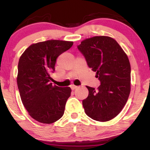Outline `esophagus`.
<instances>
[{
  "label": "esophagus",
  "instance_id": "1",
  "mask_svg": "<svg viewBox=\"0 0 150 150\" xmlns=\"http://www.w3.org/2000/svg\"><path fill=\"white\" fill-rule=\"evenodd\" d=\"M70 87H71V88L72 90H75V88H77L78 87H77V86L74 85H71L70 86Z\"/></svg>",
  "mask_w": 150,
  "mask_h": 150
}]
</instances>
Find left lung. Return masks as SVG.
<instances>
[{
  "mask_svg": "<svg viewBox=\"0 0 150 150\" xmlns=\"http://www.w3.org/2000/svg\"><path fill=\"white\" fill-rule=\"evenodd\" d=\"M77 48L100 82L97 89L87 86L88 95L83 100L86 115L96 121L110 120L122 110L130 93L128 56L117 42L108 36L86 39Z\"/></svg>",
  "mask_w": 150,
  "mask_h": 150,
  "instance_id": "8db88e82",
  "label": "left lung"
}]
</instances>
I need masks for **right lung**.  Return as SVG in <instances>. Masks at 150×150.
<instances>
[{"label": "right lung", "instance_id": "1", "mask_svg": "<svg viewBox=\"0 0 150 150\" xmlns=\"http://www.w3.org/2000/svg\"><path fill=\"white\" fill-rule=\"evenodd\" d=\"M73 44L55 40L39 42L29 46L20 57L17 84L20 98L31 117L40 122H55L64 114L71 89L53 85L50 74L54 72L57 58Z\"/></svg>", "mask_w": 150, "mask_h": 150}]
</instances>
